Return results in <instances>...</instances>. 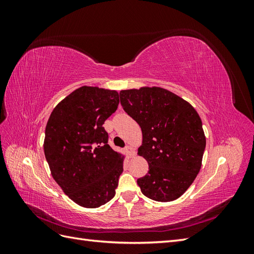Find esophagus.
I'll return each instance as SVG.
<instances>
[{
	"mask_svg": "<svg viewBox=\"0 0 254 254\" xmlns=\"http://www.w3.org/2000/svg\"><path fill=\"white\" fill-rule=\"evenodd\" d=\"M125 151H126L127 156H128L129 158H132V157L135 156V151H134V149L131 147V146H127V147L125 148Z\"/></svg>",
	"mask_w": 254,
	"mask_h": 254,
	"instance_id": "34e87169",
	"label": "esophagus"
}]
</instances>
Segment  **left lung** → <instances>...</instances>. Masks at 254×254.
Instances as JSON below:
<instances>
[{"mask_svg":"<svg viewBox=\"0 0 254 254\" xmlns=\"http://www.w3.org/2000/svg\"><path fill=\"white\" fill-rule=\"evenodd\" d=\"M121 105L142 130L137 155L148 173L137 179L142 193L152 200L178 199L194 182L205 148L202 122L189 102L160 87L122 90Z\"/></svg>","mask_w":254,"mask_h":254,"instance_id":"1","label":"left lung"}]
</instances>
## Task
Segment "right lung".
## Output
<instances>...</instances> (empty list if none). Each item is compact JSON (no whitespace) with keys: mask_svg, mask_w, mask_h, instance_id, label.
<instances>
[{"mask_svg":"<svg viewBox=\"0 0 254 254\" xmlns=\"http://www.w3.org/2000/svg\"><path fill=\"white\" fill-rule=\"evenodd\" d=\"M119 103L118 91L83 86L54 108L45 127L51 174L80 206L95 209L115 195L125 157L110 147L103 125Z\"/></svg>","mask_w":254,"mask_h":254,"instance_id":"obj_1","label":"right lung"}]
</instances>
